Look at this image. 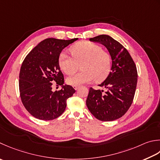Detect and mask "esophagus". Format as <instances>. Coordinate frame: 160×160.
<instances>
[{"mask_svg": "<svg viewBox=\"0 0 160 160\" xmlns=\"http://www.w3.org/2000/svg\"><path fill=\"white\" fill-rule=\"evenodd\" d=\"M79 87H80V86H73L74 89H76V90H78V88H79Z\"/></svg>", "mask_w": 160, "mask_h": 160, "instance_id": "1", "label": "esophagus"}]
</instances>
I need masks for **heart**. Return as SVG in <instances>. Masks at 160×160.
<instances>
[{
    "mask_svg": "<svg viewBox=\"0 0 160 160\" xmlns=\"http://www.w3.org/2000/svg\"><path fill=\"white\" fill-rule=\"evenodd\" d=\"M72 55L64 52L59 56L58 64L61 70L67 75L73 74L79 68L82 71L68 77L67 82L73 86L92 82H100L105 80L111 70L112 59L109 52L97 43L82 42L70 48Z\"/></svg>",
    "mask_w": 160,
    "mask_h": 160,
    "instance_id": "heart-1",
    "label": "heart"
}]
</instances>
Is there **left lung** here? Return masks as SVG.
<instances>
[{
    "mask_svg": "<svg viewBox=\"0 0 160 160\" xmlns=\"http://www.w3.org/2000/svg\"><path fill=\"white\" fill-rule=\"evenodd\" d=\"M92 42L104 45L111 55V72L99 87L107 91L90 87L86 104L94 117L102 121L121 118L132 105L137 83V70L134 62L123 45L107 34H101Z\"/></svg>",
    "mask_w": 160,
    "mask_h": 160,
    "instance_id": "1",
    "label": "left lung"
}]
</instances>
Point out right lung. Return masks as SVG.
Listing matches in <instances>:
<instances>
[{"label": "right lung", "instance_id": "obj_1", "mask_svg": "<svg viewBox=\"0 0 160 160\" xmlns=\"http://www.w3.org/2000/svg\"><path fill=\"white\" fill-rule=\"evenodd\" d=\"M77 39H46L24 59L19 73L20 96L25 108L34 117L55 119L64 112L67 100L76 92L71 86L63 84L58 59L62 50ZM54 82L62 86V90L52 92Z\"/></svg>", "mask_w": 160, "mask_h": 160}]
</instances>
